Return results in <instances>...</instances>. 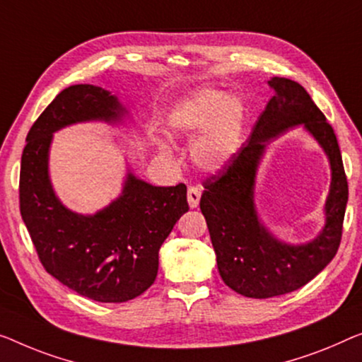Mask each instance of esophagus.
<instances>
[{
  "instance_id": "esophagus-1",
  "label": "esophagus",
  "mask_w": 362,
  "mask_h": 362,
  "mask_svg": "<svg viewBox=\"0 0 362 362\" xmlns=\"http://www.w3.org/2000/svg\"><path fill=\"white\" fill-rule=\"evenodd\" d=\"M199 198H202V192L198 190L195 187H190L187 192V199H188V206L192 209L197 208L199 204Z\"/></svg>"
}]
</instances>
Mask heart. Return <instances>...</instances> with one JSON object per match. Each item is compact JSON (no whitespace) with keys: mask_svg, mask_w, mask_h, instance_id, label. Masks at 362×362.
Returning a JSON list of instances; mask_svg holds the SVG:
<instances>
[{"mask_svg":"<svg viewBox=\"0 0 362 362\" xmlns=\"http://www.w3.org/2000/svg\"><path fill=\"white\" fill-rule=\"evenodd\" d=\"M172 138L193 139L190 156L199 170L218 174L240 154L249 127V109L239 95L224 89L203 88L172 107L165 120ZM169 153L164 141H158Z\"/></svg>","mask_w":362,"mask_h":362,"instance_id":"obj_1","label":"heart"}]
</instances>
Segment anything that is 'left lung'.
<instances>
[{"instance_id":"left-lung-1","label":"left lung","mask_w":362,"mask_h":362,"mask_svg":"<svg viewBox=\"0 0 362 362\" xmlns=\"http://www.w3.org/2000/svg\"><path fill=\"white\" fill-rule=\"evenodd\" d=\"M272 99L258 117L249 141L228 169L204 182L199 208L211 235L223 281L245 298L268 299L302 288L337 255L341 240L348 182L333 128L296 81H267ZM302 126L322 148L331 165L324 228L310 241L286 243L267 229L255 203L256 174L267 144Z\"/></svg>"}]
</instances>
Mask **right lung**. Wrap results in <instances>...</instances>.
<instances>
[{
  "label": "right lung",
  "mask_w": 362,
  "mask_h": 362,
  "mask_svg": "<svg viewBox=\"0 0 362 362\" xmlns=\"http://www.w3.org/2000/svg\"><path fill=\"white\" fill-rule=\"evenodd\" d=\"M89 122L118 128L133 122V113L99 86L63 89L27 133L21 216L53 278L84 298L117 304L138 298L154 283L160 245L188 211L187 187H154L127 163L120 195L95 213L73 211L53 188L50 148L57 132Z\"/></svg>",
  "instance_id": "right-lung-1"
}]
</instances>
